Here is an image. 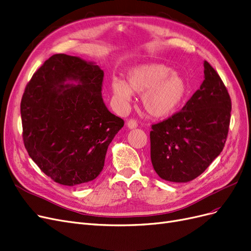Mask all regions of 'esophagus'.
I'll list each match as a JSON object with an SVG mask.
<instances>
[{"label": "esophagus", "instance_id": "34e87169", "mask_svg": "<svg viewBox=\"0 0 251 251\" xmlns=\"http://www.w3.org/2000/svg\"><path fill=\"white\" fill-rule=\"evenodd\" d=\"M127 127L129 129H134L137 127V122L135 120H129L127 122Z\"/></svg>", "mask_w": 251, "mask_h": 251}]
</instances>
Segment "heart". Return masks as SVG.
<instances>
[{"label":"heart","instance_id":"1","mask_svg":"<svg viewBox=\"0 0 251 251\" xmlns=\"http://www.w3.org/2000/svg\"><path fill=\"white\" fill-rule=\"evenodd\" d=\"M116 103L126 107L132 93L142 94L144 109L154 118H166L177 111L188 94L187 81L170 66L160 63L136 65L126 73V80L114 77L109 83Z\"/></svg>","mask_w":251,"mask_h":251}]
</instances>
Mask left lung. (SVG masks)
<instances>
[{"label": "left lung", "instance_id": "obj_1", "mask_svg": "<svg viewBox=\"0 0 251 251\" xmlns=\"http://www.w3.org/2000/svg\"><path fill=\"white\" fill-rule=\"evenodd\" d=\"M205 79L187 103L168 120L152 125L153 169L165 181L186 183L206 171L224 149L231 102L218 73L203 62Z\"/></svg>", "mask_w": 251, "mask_h": 251}]
</instances>
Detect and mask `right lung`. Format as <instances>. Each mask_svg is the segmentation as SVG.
<instances>
[{
  "instance_id": "obj_1",
  "label": "right lung",
  "mask_w": 251,
  "mask_h": 251,
  "mask_svg": "<svg viewBox=\"0 0 251 251\" xmlns=\"http://www.w3.org/2000/svg\"><path fill=\"white\" fill-rule=\"evenodd\" d=\"M103 75L95 63L58 53L25 87L21 103L25 147L59 184L80 186L96 179L109 144L124 126L102 99Z\"/></svg>"
}]
</instances>
